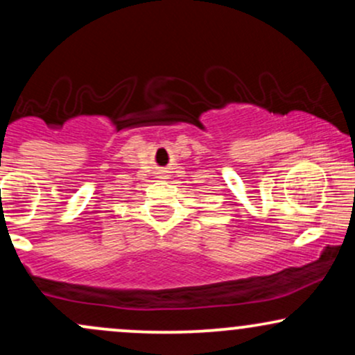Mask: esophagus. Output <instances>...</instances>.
Here are the masks:
<instances>
[{
	"mask_svg": "<svg viewBox=\"0 0 355 355\" xmlns=\"http://www.w3.org/2000/svg\"><path fill=\"white\" fill-rule=\"evenodd\" d=\"M157 178H160V180H164V178H168V172H165V170H160V172H157Z\"/></svg>",
	"mask_w": 355,
	"mask_h": 355,
	"instance_id": "obj_1",
	"label": "esophagus"
}]
</instances>
